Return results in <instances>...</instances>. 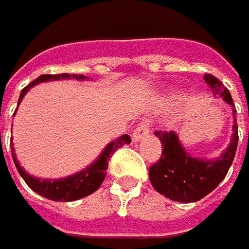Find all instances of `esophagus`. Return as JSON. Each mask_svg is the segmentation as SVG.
Wrapping results in <instances>:
<instances>
[{
  "label": "esophagus",
  "mask_w": 249,
  "mask_h": 249,
  "mask_svg": "<svg viewBox=\"0 0 249 249\" xmlns=\"http://www.w3.org/2000/svg\"><path fill=\"white\" fill-rule=\"evenodd\" d=\"M150 127H151V120H143L133 132V139L136 142L142 140L143 137H146L147 134L150 133Z\"/></svg>",
  "instance_id": "obj_1"
}]
</instances>
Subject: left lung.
Listing matches in <instances>:
<instances>
[{
  "instance_id": "left-lung-1",
  "label": "left lung",
  "mask_w": 249,
  "mask_h": 249,
  "mask_svg": "<svg viewBox=\"0 0 249 249\" xmlns=\"http://www.w3.org/2000/svg\"><path fill=\"white\" fill-rule=\"evenodd\" d=\"M205 83L213 90L214 96H220L228 105L235 107L230 90L214 75L205 73ZM234 112L232 139L227 150L217 160H201L188 156L183 149L178 136L173 130L154 132L160 139L163 150L157 163L149 170L151 186L160 194L173 201L194 203L204 198L225 178L231 167L238 146V124Z\"/></svg>"
}]
</instances>
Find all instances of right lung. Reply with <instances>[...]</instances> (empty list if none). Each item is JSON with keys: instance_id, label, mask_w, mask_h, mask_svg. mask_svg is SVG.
Masks as SVG:
<instances>
[{"instance_id": "1", "label": "right lung", "mask_w": 249, "mask_h": 249, "mask_svg": "<svg viewBox=\"0 0 249 249\" xmlns=\"http://www.w3.org/2000/svg\"><path fill=\"white\" fill-rule=\"evenodd\" d=\"M86 79V76L83 75H69V73H59V75H41L39 78L34 80L32 83H29L28 86H25L19 95L18 103L22 100L24 95L29 90V88H32L34 85L39 83V82H46V80H55V79ZM130 136L123 134L119 139L113 140L112 143L107 144V147L105 149V151L100 154L98 160L90 164L89 167L83 171H80L78 174H73L71 177L66 178H61V180H41L36 177L29 176L25 170L19 166V163L17 161L15 154L12 153V160L15 163V167L18 170V173L22 176V178L25 180L28 186L31 187L35 193H38L39 196H42L45 198H49L52 201H75L83 198L92 193H95L98 190L100 184L105 180L106 176V170L109 166V159L112 157V154L115 153L117 149H120L124 144H129ZM14 151V149H12Z\"/></svg>"}]
</instances>
